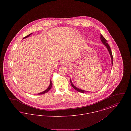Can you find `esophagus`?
Returning a JSON list of instances; mask_svg holds the SVG:
<instances>
[{"label":"esophagus","mask_w":131,"mask_h":131,"mask_svg":"<svg viewBox=\"0 0 131 131\" xmlns=\"http://www.w3.org/2000/svg\"><path fill=\"white\" fill-rule=\"evenodd\" d=\"M63 65H65V66H67L68 65V63L66 61H64L62 62Z\"/></svg>","instance_id":"1"}]
</instances>
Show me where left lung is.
Wrapping results in <instances>:
<instances>
[{
    "label": "left lung",
    "mask_w": 131,
    "mask_h": 131,
    "mask_svg": "<svg viewBox=\"0 0 131 131\" xmlns=\"http://www.w3.org/2000/svg\"><path fill=\"white\" fill-rule=\"evenodd\" d=\"M100 39H101V41H102V43L106 46V49H107V50H108V52H109V53L110 54V56L111 57V59H112V64H113V56H112V51H111V48H110V46L108 45V44L107 43L106 40L105 38L103 37V36L102 34H101V35H100ZM70 82H71V85L72 86V87L75 89V90H77V91H79L80 92H81V93L89 92L88 91L84 90H82V89H81L80 88H78V87H75V85L73 84V83H72V81L71 80V79H70Z\"/></svg>",
    "instance_id": "1"
}]
</instances>
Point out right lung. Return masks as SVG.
<instances>
[{
    "label": "right lung",
    "mask_w": 131,
    "mask_h": 131,
    "mask_svg": "<svg viewBox=\"0 0 131 131\" xmlns=\"http://www.w3.org/2000/svg\"><path fill=\"white\" fill-rule=\"evenodd\" d=\"M32 33H30V34L28 35H27V36H26V37H25L23 39H25V38H26L28 37H29V36L30 35H31ZM52 83L51 81V80H50V85H49V87H48V88H47L46 90H45L44 91H43V92H40V93H39L38 94V95H42V94H43L47 93V92H48V91L50 90V89H51V87H52Z\"/></svg>",
    "instance_id": "add662e5"
}]
</instances>
